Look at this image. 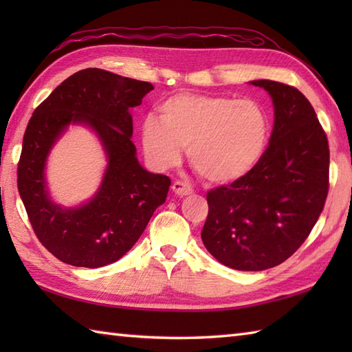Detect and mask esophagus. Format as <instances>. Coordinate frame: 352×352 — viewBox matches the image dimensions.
<instances>
[{
	"label": "esophagus",
	"mask_w": 352,
	"mask_h": 352,
	"mask_svg": "<svg viewBox=\"0 0 352 352\" xmlns=\"http://www.w3.org/2000/svg\"><path fill=\"white\" fill-rule=\"evenodd\" d=\"M172 192H174L177 197H188V195H192L193 189L189 184H186L183 182H174L172 183Z\"/></svg>",
	"instance_id": "34e87169"
}]
</instances>
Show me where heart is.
<instances>
[{
    "instance_id": "b5f03b06",
    "label": "heart",
    "mask_w": 352,
    "mask_h": 352,
    "mask_svg": "<svg viewBox=\"0 0 352 352\" xmlns=\"http://www.w3.org/2000/svg\"><path fill=\"white\" fill-rule=\"evenodd\" d=\"M159 121L146 116L140 144L157 169L178 163L183 148L193 168L212 184H234L263 162L272 119L263 104L222 95L178 94L157 107Z\"/></svg>"
}]
</instances>
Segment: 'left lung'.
Returning <instances> with one entry per match:
<instances>
[{
	"mask_svg": "<svg viewBox=\"0 0 352 352\" xmlns=\"http://www.w3.org/2000/svg\"><path fill=\"white\" fill-rule=\"evenodd\" d=\"M250 83L272 100L267 151L248 178L207 193L201 239L219 263L265 271L287 260L315 227L328 193L330 149L315 110L298 89L272 80Z\"/></svg>",
	"mask_w": 352,
	"mask_h": 352,
	"instance_id": "left-lung-1",
	"label": "left lung"
}]
</instances>
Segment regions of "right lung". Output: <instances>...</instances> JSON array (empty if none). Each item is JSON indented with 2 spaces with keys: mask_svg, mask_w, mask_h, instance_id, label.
Listing matches in <instances>:
<instances>
[{
  "mask_svg": "<svg viewBox=\"0 0 352 352\" xmlns=\"http://www.w3.org/2000/svg\"><path fill=\"white\" fill-rule=\"evenodd\" d=\"M153 89L146 81L87 68L57 86L30 119L18 164V190L37 239L63 263H115L133 248L155 208L166 201L169 177L142 166L131 142V110ZM71 124L94 131L107 169L94 195L68 208L52 199L46 164L50 149Z\"/></svg>",
  "mask_w": 352,
  "mask_h": 352,
  "instance_id": "right-lung-1",
  "label": "right lung"
}]
</instances>
